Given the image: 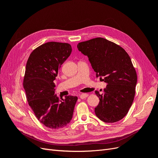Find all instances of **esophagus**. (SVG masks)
<instances>
[{
  "mask_svg": "<svg viewBox=\"0 0 158 158\" xmlns=\"http://www.w3.org/2000/svg\"><path fill=\"white\" fill-rule=\"evenodd\" d=\"M88 94H81L80 95V98L82 99H85V98H88Z\"/></svg>",
  "mask_w": 158,
  "mask_h": 158,
  "instance_id": "34e87169",
  "label": "esophagus"
}]
</instances>
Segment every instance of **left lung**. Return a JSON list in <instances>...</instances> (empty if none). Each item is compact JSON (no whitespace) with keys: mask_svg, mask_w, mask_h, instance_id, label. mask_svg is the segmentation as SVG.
I'll return each instance as SVG.
<instances>
[{"mask_svg":"<svg viewBox=\"0 0 158 158\" xmlns=\"http://www.w3.org/2000/svg\"><path fill=\"white\" fill-rule=\"evenodd\" d=\"M78 49L88 56L96 76L107 83L95 113L105 123L121 120L131 108L135 98L137 74L128 54L123 47L102 37L80 42Z\"/></svg>","mask_w":158,"mask_h":158,"instance_id":"obj_1","label":"left lung"}]
</instances>
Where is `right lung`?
Returning <instances> with one entry per match:
<instances>
[{"label":"right lung","mask_w":158,"mask_h":158,"mask_svg":"<svg viewBox=\"0 0 158 158\" xmlns=\"http://www.w3.org/2000/svg\"><path fill=\"white\" fill-rule=\"evenodd\" d=\"M71 52V45L66 43L47 42L31 52L26 63L23 86L28 104L37 120L51 129L68 125L78 100L69 95L60 102L55 95L54 80Z\"/></svg>","instance_id":"right-lung-1"}]
</instances>
